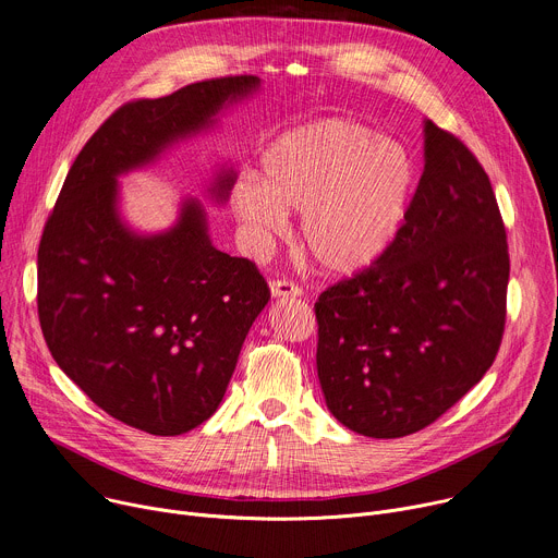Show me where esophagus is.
I'll return each instance as SVG.
<instances>
[{"mask_svg":"<svg viewBox=\"0 0 558 558\" xmlns=\"http://www.w3.org/2000/svg\"><path fill=\"white\" fill-rule=\"evenodd\" d=\"M301 287L293 284L289 280H274L271 282V295L274 299H295V295H301Z\"/></svg>","mask_w":558,"mask_h":558,"instance_id":"esophagus-1","label":"esophagus"}]
</instances>
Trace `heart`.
<instances>
[{
	"label": "heart",
	"instance_id": "b5f03b06",
	"mask_svg": "<svg viewBox=\"0 0 558 558\" xmlns=\"http://www.w3.org/2000/svg\"><path fill=\"white\" fill-rule=\"evenodd\" d=\"M417 191L413 155L350 119H320L278 136L263 179L244 177L233 213L246 240L265 246L301 213V244L329 276H354L392 251Z\"/></svg>",
	"mask_w": 558,
	"mask_h": 558
}]
</instances>
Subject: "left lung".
I'll use <instances>...</instances> for the list:
<instances>
[{"label":"left lung","instance_id":"8db88e82","mask_svg":"<svg viewBox=\"0 0 558 558\" xmlns=\"http://www.w3.org/2000/svg\"><path fill=\"white\" fill-rule=\"evenodd\" d=\"M509 253L487 172L424 121V172L392 251L320 293L316 367L350 430L417 433L492 367L505 331Z\"/></svg>","mask_w":558,"mask_h":558}]
</instances>
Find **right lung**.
Returning <instances> with one entry per match:
<instances>
[{"instance_id":"1","label":"right lung","mask_w":558,"mask_h":558,"mask_svg":"<svg viewBox=\"0 0 558 558\" xmlns=\"http://www.w3.org/2000/svg\"><path fill=\"white\" fill-rule=\"evenodd\" d=\"M257 76L215 78L117 109L73 161L37 251V314L62 373L114 420L181 435L225 399L246 333L271 293L255 265L213 246L189 197L174 225L138 233L121 217L119 177L213 130ZM235 170L208 195L225 204Z\"/></svg>"}]
</instances>
